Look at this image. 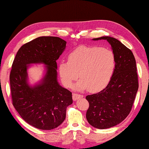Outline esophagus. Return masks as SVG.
<instances>
[{"mask_svg": "<svg viewBox=\"0 0 149 149\" xmlns=\"http://www.w3.org/2000/svg\"><path fill=\"white\" fill-rule=\"evenodd\" d=\"M83 97V95H81V94H77V93H73V100L74 101H76L79 100V99H81Z\"/></svg>", "mask_w": 149, "mask_h": 149, "instance_id": "34e87169", "label": "esophagus"}]
</instances>
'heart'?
Segmentation results:
<instances>
[{
  "instance_id": "1",
  "label": "heart",
  "mask_w": 149,
  "mask_h": 149,
  "mask_svg": "<svg viewBox=\"0 0 149 149\" xmlns=\"http://www.w3.org/2000/svg\"><path fill=\"white\" fill-rule=\"evenodd\" d=\"M116 66L114 53L111 49L97 46L79 47L72 51L68 61H61L58 72L61 82L67 88L73 86L81 78L75 88L78 91H101L109 84Z\"/></svg>"
}]
</instances>
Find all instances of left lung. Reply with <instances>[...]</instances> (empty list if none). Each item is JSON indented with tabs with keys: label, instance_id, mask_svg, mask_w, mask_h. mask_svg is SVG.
<instances>
[{
	"label": "left lung",
	"instance_id": "left-lung-1",
	"mask_svg": "<svg viewBox=\"0 0 149 149\" xmlns=\"http://www.w3.org/2000/svg\"><path fill=\"white\" fill-rule=\"evenodd\" d=\"M100 40H106L111 45L116 56V69L104 89L86 97L89 104L86 116L93 127L104 129L114 127L127 118L131 111L139 83L136 62L131 50L113 37L93 39Z\"/></svg>",
	"mask_w": 149,
	"mask_h": 149
}]
</instances>
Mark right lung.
<instances>
[{"label":"right lung","instance_id":"right-lung-1","mask_svg":"<svg viewBox=\"0 0 149 149\" xmlns=\"http://www.w3.org/2000/svg\"><path fill=\"white\" fill-rule=\"evenodd\" d=\"M66 42L59 37H40L22 45L13 60L10 74L12 104L25 122L39 129L51 130L62 124L72 93L58 82L56 60ZM31 64H43L46 71L37 84L28 83Z\"/></svg>","mask_w":149,"mask_h":149}]
</instances>
